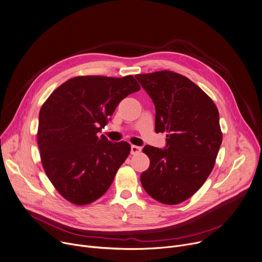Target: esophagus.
I'll return each instance as SVG.
<instances>
[{
    "instance_id": "34e87169",
    "label": "esophagus",
    "mask_w": 262,
    "mask_h": 262,
    "mask_svg": "<svg viewBox=\"0 0 262 262\" xmlns=\"http://www.w3.org/2000/svg\"><path fill=\"white\" fill-rule=\"evenodd\" d=\"M141 147H139V146H136V145H132L130 146V154L132 155H138V154H140L141 152Z\"/></svg>"
}]
</instances>
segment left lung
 <instances>
[{
  "label": "left lung",
  "mask_w": 262,
  "mask_h": 262,
  "mask_svg": "<svg viewBox=\"0 0 262 262\" xmlns=\"http://www.w3.org/2000/svg\"><path fill=\"white\" fill-rule=\"evenodd\" d=\"M136 78L155 104L156 132H167L164 148H143L150 165L141 184L156 201L180 204L203 186L215 164L223 141L219 110L195 83L171 71Z\"/></svg>",
  "instance_id": "1"
}]
</instances>
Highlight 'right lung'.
I'll return each mask as SVG.
<instances>
[{"label":"right lung","instance_id":"1","mask_svg":"<svg viewBox=\"0 0 262 262\" xmlns=\"http://www.w3.org/2000/svg\"><path fill=\"white\" fill-rule=\"evenodd\" d=\"M140 85L132 76H78L59 85L42 104L37 143L42 167L72 204L102 196L130 151L127 142L98 137L117 105Z\"/></svg>","mask_w":262,"mask_h":262}]
</instances>
